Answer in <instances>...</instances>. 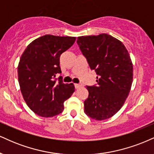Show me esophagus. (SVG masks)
Listing matches in <instances>:
<instances>
[{
  "instance_id": "34e87169",
  "label": "esophagus",
  "mask_w": 154,
  "mask_h": 154,
  "mask_svg": "<svg viewBox=\"0 0 154 154\" xmlns=\"http://www.w3.org/2000/svg\"><path fill=\"white\" fill-rule=\"evenodd\" d=\"M83 85L82 84H75V88H76V89H78V88L82 87Z\"/></svg>"
}]
</instances>
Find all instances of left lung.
I'll return each instance as SVG.
<instances>
[{"label":"left lung","mask_w":154,"mask_h":154,"mask_svg":"<svg viewBox=\"0 0 154 154\" xmlns=\"http://www.w3.org/2000/svg\"><path fill=\"white\" fill-rule=\"evenodd\" d=\"M77 44L97 75V84L86 86L85 113L96 120L110 118L121 109L131 91L133 63L129 53L122 42L107 34L79 37Z\"/></svg>","instance_id":"8db88e82"}]
</instances>
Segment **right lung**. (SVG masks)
<instances>
[{
    "label": "right lung",
    "instance_id": "right-lung-1",
    "mask_svg": "<svg viewBox=\"0 0 154 154\" xmlns=\"http://www.w3.org/2000/svg\"><path fill=\"white\" fill-rule=\"evenodd\" d=\"M75 37L47 34L30 43L23 52L18 66L21 94L34 113L52 117L64 109L63 103L75 91L73 84H64L60 57L74 44Z\"/></svg>",
    "mask_w": 154,
    "mask_h": 154
}]
</instances>
